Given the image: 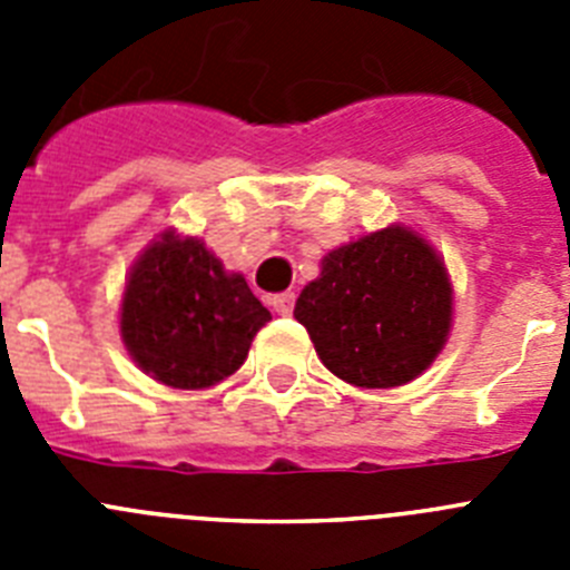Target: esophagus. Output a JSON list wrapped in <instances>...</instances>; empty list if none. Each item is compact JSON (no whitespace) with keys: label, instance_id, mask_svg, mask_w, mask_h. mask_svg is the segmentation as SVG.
Returning a JSON list of instances; mask_svg holds the SVG:
<instances>
[{"label":"esophagus","instance_id":"esophagus-1","mask_svg":"<svg viewBox=\"0 0 570 570\" xmlns=\"http://www.w3.org/2000/svg\"><path fill=\"white\" fill-rule=\"evenodd\" d=\"M271 305H274V311H276V314H282V316L294 314L296 294H291V291H285V294H276V296H271Z\"/></svg>","mask_w":570,"mask_h":570}]
</instances>
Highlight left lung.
<instances>
[{
	"instance_id": "1",
	"label": "left lung",
	"mask_w": 570,
	"mask_h": 570,
	"mask_svg": "<svg viewBox=\"0 0 570 570\" xmlns=\"http://www.w3.org/2000/svg\"><path fill=\"white\" fill-rule=\"evenodd\" d=\"M451 314L445 265L400 225L331 250L294 308L322 365L360 387L416 380L445 345Z\"/></svg>"
}]
</instances>
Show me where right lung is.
Listing matches in <instances>:
<instances>
[{"label": "right lung", "instance_id": "1", "mask_svg": "<svg viewBox=\"0 0 570 570\" xmlns=\"http://www.w3.org/2000/svg\"><path fill=\"white\" fill-rule=\"evenodd\" d=\"M268 320L245 276L225 274L203 242L168 230L130 271L119 325L145 374L196 391L234 374Z\"/></svg>", "mask_w": 570, "mask_h": 570}]
</instances>
